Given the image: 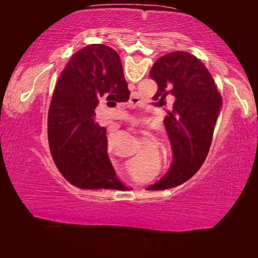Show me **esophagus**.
Segmentation results:
<instances>
[{"instance_id":"esophagus-1","label":"esophagus","mask_w":258,"mask_h":258,"mask_svg":"<svg viewBox=\"0 0 258 258\" xmlns=\"http://www.w3.org/2000/svg\"><path fill=\"white\" fill-rule=\"evenodd\" d=\"M132 103H133V101H132Z\"/></svg>"}]
</instances>
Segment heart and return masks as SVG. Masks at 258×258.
<instances>
[{"label": "heart", "mask_w": 258, "mask_h": 258, "mask_svg": "<svg viewBox=\"0 0 258 258\" xmlns=\"http://www.w3.org/2000/svg\"><path fill=\"white\" fill-rule=\"evenodd\" d=\"M107 152H108V155L109 156H111V140L110 139H108V141H107Z\"/></svg>", "instance_id": "heart-1"}]
</instances>
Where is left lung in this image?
Wrapping results in <instances>:
<instances>
[{
  "label": "left lung",
  "mask_w": 258,
  "mask_h": 258,
  "mask_svg": "<svg viewBox=\"0 0 258 258\" xmlns=\"http://www.w3.org/2000/svg\"><path fill=\"white\" fill-rule=\"evenodd\" d=\"M150 77L158 85L155 101L163 103L168 94L175 97L164 123L171 141L174 161L169 171L148 187L166 190L189 180L202 167L211 148L222 97L211 73L199 59L176 51L156 61Z\"/></svg>",
  "instance_id": "left-lung-1"
}]
</instances>
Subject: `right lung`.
<instances>
[{
	"instance_id": "1",
	"label": "right lung",
	"mask_w": 258,
	"mask_h": 258,
	"mask_svg": "<svg viewBox=\"0 0 258 258\" xmlns=\"http://www.w3.org/2000/svg\"><path fill=\"white\" fill-rule=\"evenodd\" d=\"M101 98L124 102L130 91L118 53L91 44L76 52L60 74L47 117L52 158L62 176L80 189L120 185L107 155V131L94 120Z\"/></svg>"
}]
</instances>
